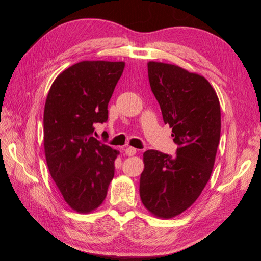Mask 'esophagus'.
Returning a JSON list of instances; mask_svg holds the SVG:
<instances>
[{"label":"esophagus","mask_w":261,"mask_h":261,"mask_svg":"<svg viewBox=\"0 0 261 261\" xmlns=\"http://www.w3.org/2000/svg\"><path fill=\"white\" fill-rule=\"evenodd\" d=\"M136 152H137V150L135 148H133V147H128V148H126V150H125L126 155H128V156L136 154Z\"/></svg>","instance_id":"esophagus-1"}]
</instances>
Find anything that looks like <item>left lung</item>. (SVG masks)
Wrapping results in <instances>:
<instances>
[{
    "mask_svg": "<svg viewBox=\"0 0 261 261\" xmlns=\"http://www.w3.org/2000/svg\"><path fill=\"white\" fill-rule=\"evenodd\" d=\"M148 77L178 147L173 158L158 150L144 153L139 194L152 216L171 219L198 199L211 176L221 133L220 102L206 78L177 65L150 61Z\"/></svg>",
    "mask_w": 261,
    "mask_h": 261,
    "instance_id": "obj_1",
    "label": "left lung"
}]
</instances>
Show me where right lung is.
<instances>
[{
  "instance_id": "right-lung-1",
  "label": "right lung",
  "mask_w": 261,
  "mask_h": 261,
  "mask_svg": "<svg viewBox=\"0 0 261 261\" xmlns=\"http://www.w3.org/2000/svg\"><path fill=\"white\" fill-rule=\"evenodd\" d=\"M125 62L82 61L55 78L45 100L43 146L48 169L65 202L90 213L105 201L120 151L92 136L108 120V103Z\"/></svg>"
}]
</instances>
